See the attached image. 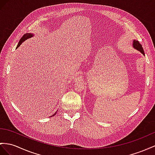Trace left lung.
<instances>
[{
    "label": "left lung",
    "mask_w": 155,
    "mask_h": 155,
    "mask_svg": "<svg viewBox=\"0 0 155 155\" xmlns=\"http://www.w3.org/2000/svg\"><path fill=\"white\" fill-rule=\"evenodd\" d=\"M132 46L134 47V48H135L136 50H138L139 51H140V52L145 55V53H144V50L143 49V48L141 46V45L137 41H136V40H134L133 41V44H132Z\"/></svg>",
    "instance_id": "1"
}]
</instances>
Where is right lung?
I'll return each mask as SVG.
<instances>
[{
    "instance_id": "1",
    "label": "right lung",
    "mask_w": 155,
    "mask_h": 155,
    "mask_svg": "<svg viewBox=\"0 0 155 155\" xmlns=\"http://www.w3.org/2000/svg\"><path fill=\"white\" fill-rule=\"evenodd\" d=\"M34 36V35L33 34H32V33H26V34H25L24 35H23V36L21 38V39L19 40V42H18V46H17V47H16V48H18L19 46H20L21 44L24 42L25 41H26V40H27V39H29V38H31V37H33ZM56 113H57V111L55 112L52 116H51V117H53V116H54L55 114H56Z\"/></svg>"
}]
</instances>
